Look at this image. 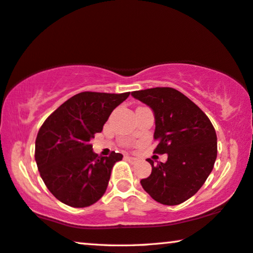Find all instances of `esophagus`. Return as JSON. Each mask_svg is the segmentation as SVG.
Listing matches in <instances>:
<instances>
[{
	"mask_svg": "<svg viewBox=\"0 0 253 253\" xmlns=\"http://www.w3.org/2000/svg\"><path fill=\"white\" fill-rule=\"evenodd\" d=\"M126 159L127 161H130V162H132V163H134L135 161H137V159H135V157H132V156H126Z\"/></svg>",
	"mask_w": 253,
	"mask_h": 253,
	"instance_id": "obj_1",
	"label": "esophagus"
}]
</instances>
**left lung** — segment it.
<instances>
[{"mask_svg": "<svg viewBox=\"0 0 253 253\" xmlns=\"http://www.w3.org/2000/svg\"><path fill=\"white\" fill-rule=\"evenodd\" d=\"M155 115V154H168L166 163L148 159L152 173L140 184L156 202L178 206L202 187L217 159V134L199 106L173 87L133 91Z\"/></svg>", "mask_w": 253, "mask_h": 253, "instance_id": "obj_1", "label": "left lung"}]
</instances>
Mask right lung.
Returning a JSON list of instances; mask_svg holds the SVG:
<instances>
[{"label": "right lung", "mask_w": 253, "mask_h": 253, "mask_svg": "<svg viewBox=\"0 0 253 253\" xmlns=\"http://www.w3.org/2000/svg\"><path fill=\"white\" fill-rule=\"evenodd\" d=\"M129 94L78 93L59 106L40 127L35 161L42 180L60 202L85 208L105 194L112 168L123 155L112 152L109 156H98L90 140L101 132L113 109Z\"/></svg>", "instance_id": "right-lung-1"}]
</instances>
